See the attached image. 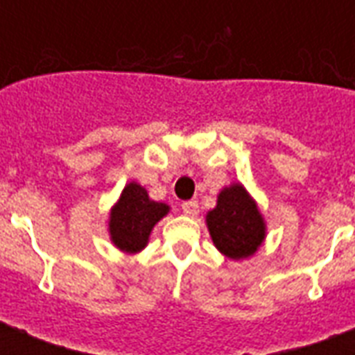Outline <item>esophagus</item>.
<instances>
[{"mask_svg":"<svg viewBox=\"0 0 355 355\" xmlns=\"http://www.w3.org/2000/svg\"><path fill=\"white\" fill-rule=\"evenodd\" d=\"M182 211L186 216L195 217L199 214V202L197 200H186V202H182Z\"/></svg>","mask_w":355,"mask_h":355,"instance_id":"1","label":"esophagus"}]
</instances>
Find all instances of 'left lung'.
<instances>
[{"label": "left lung", "mask_w": 355, "mask_h": 355, "mask_svg": "<svg viewBox=\"0 0 355 355\" xmlns=\"http://www.w3.org/2000/svg\"><path fill=\"white\" fill-rule=\"evenodd\" d=\"M206 223L214 245L232 259L252 256L265 237L263 219L239 184L223 189Z\"/></svg>", "instance_id": "left-lung-1"}]
</instances>
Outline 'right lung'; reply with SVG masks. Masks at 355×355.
Listing matches in <instances>:
<instances>
[{
	"label": "right lung",
	"instance_id": "obj_1",
	"mask_svg": "<svg viewBox=\"0 0 355 355\" xmlns=\"http://www.w3.org/2000/svg\"><path fill=\"white\" fill-rule=\"evenodd\" d=\"M169 211L164 202H155L139 184L130 182L110 214V237L125 252H139L147 245L156 223Z\"/></svg>",
	"mask_w": 355,
	"mask_h": 355
}]
</instances>
